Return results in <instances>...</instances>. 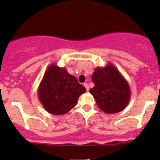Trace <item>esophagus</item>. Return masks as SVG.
<instances>
[{"instance_id": "esophagus-1", "label": "esophagus", "mask_w": 160, "mask_h": 160, "mask_svg": "<svg viewBox=\"0 0 160 160\" xmlns=\"http://www.w3.org/2000/svg\"><path fill=\"white\" fill-rule=\"evenodd\" d=\"M83 86L85 87V88H86V90H88H88H89V86H88V83H83Z\"/></svg>"}]
</instances>
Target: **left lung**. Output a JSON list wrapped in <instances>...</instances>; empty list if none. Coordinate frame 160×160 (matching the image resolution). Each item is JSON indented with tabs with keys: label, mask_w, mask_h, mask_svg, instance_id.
Listing matches in <instances>:
<instances>
[{
	"label": "left lung",
	"mask_w": 160,
	"mask_h": 160,
	"mask_svg": "<svg viewBox=\"0 0 160 160\" xmlns=\"http://www.w3.org/2000/svg\"><path fill=\"white\" fill-rule=\"evenodd\" d=\"M91 79L94 87L90 90V93L101 110L107 114H114L127 107L131 98L130 87L113 64L97 67Z\"/></svg>",
	"instance_id": "left-lung-1"
}]
</instances>
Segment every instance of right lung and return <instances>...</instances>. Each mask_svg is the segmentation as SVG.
Segmentation results:
<instances>
[{
  "label": "right lung",
  "instance_id": "right-lung-1",
  "mask_svg": "<svg viewBox=\"0 0 160 160\" xmlns=\"http://www.w3.org/2000/svg\"><path fill=\"white\" fill-rule=\"evenodd\" d=\"M86 88L67 69L49 66L38 88V99L46 111L55 115L67 114L77 104Z\"/></svg>",
  "mask_w": 160,
  "mask_h": 160
}]
</instances>
